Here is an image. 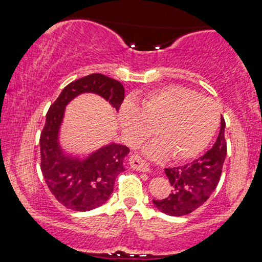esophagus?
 I'll list each match as a JSON object with an SVG mask.
<instances>
[{"instance_id":"obj_1","label":"esophagus","mask_w":262,"mask_h":262,"mask_svg":"<svg viewBox=\"0 0 262 262\" xmlns=\"http://www.w3.org/2000/svg\"><path fill=\"white\" fill-rule=\"evenodd\" d=\"M129 164L132 168H134L136 171H141V172H148L149 167L148 164L145 163V161L139 155H132L129 157Z\"/></svg>"}]
</instances>
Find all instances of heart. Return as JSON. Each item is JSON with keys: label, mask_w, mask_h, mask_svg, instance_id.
<instances>
[{"label": "heart", "mask_w": 262, "mask_h": 262, "mask_svg": "<svg viewBox=\"0 0 262 262\" xmlns=\"http://www.w3.org/2000/svg\"><path fill=\"white\" fill-rule=\"evenodd\" d=\"M126 141L137 145L154 135L159 141L147 152L154 158L170 155L173 161L196 157L207 147L219 127L215 100L192 89L168 85L145 96L135 105L125 103L119 113Z\"/></svg>", "instance_id": "1"}]
</instances>
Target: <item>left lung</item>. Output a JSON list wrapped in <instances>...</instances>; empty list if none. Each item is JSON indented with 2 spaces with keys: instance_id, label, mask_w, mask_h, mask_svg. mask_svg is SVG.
I'll use <instances>...</instances> for the list:
<instances>
[{
  "instance_id": "obj_1",
  "label": "left lung",
  "mask_w": 262,
  "mask_h": 262,
  "mask_svg": "<svg viewBox=\"0 0 262 262\" xmlns=\"http://www.w3.org/2000/svg\"><path fill=\"white\" fill-rule=\"evenodd\" d=\"M224 128L225 120L222 117L219 136L211 149L192 163L165 168V173L173 189L163 200H154L155 206L164 214L188 215L201 207L214 192L219 185L227 156Z\"/></svg>"
}]
</instances>
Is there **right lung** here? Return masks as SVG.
<instances>
[{
    "mask_svg": "<svg viewBox=\"0 0 262 262\" xmlns=\"http://www.w3.org/2000/svg\"><path fill=\"white\" fill-rule=\"evenodd\" d=\"M83 92L101 96L117 111L125 99V88L120 82L103 74H91L69 83L48 108L40 134V168L56 200L76 211L95 209L107 201L115 178L125 171L123 158L129 152L126 145L112 143L79 159L67 156L60 149L57 133L66 105Z\"/></svg>",
    "mask_w": 262,
    "mask_h": 262,
    "instance_id": "obj_1",
    "label": "right lung"
}]
</instances>
